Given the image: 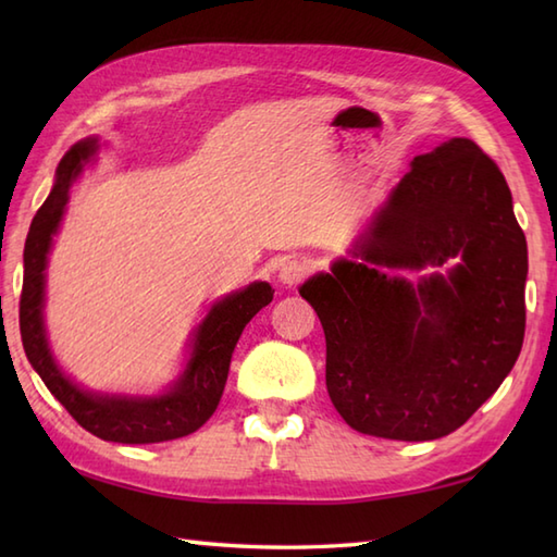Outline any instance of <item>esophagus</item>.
<instances>
[{
	"mask_svg": "<svg viewBox=\"0 0 557 557\" xmlns=\"http://www.w3.org/2000/svg\"><path fill=\"white\" fill-rule=\"evenodd\" d=\"M309 270H311V265L306 263V260H299V258H292V260H285V263L280 265V282L282 285H287V287H297L299 282L309 275Z\"/></svg>",
	"mask_w": 557,
	"mask_h": 557,
	"instance_id": "esophagus-1",
	"label": "esophagus"
}]
</instances>
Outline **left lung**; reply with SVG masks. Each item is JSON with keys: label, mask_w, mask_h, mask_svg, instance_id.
<instances>
[{"label": "left lung", "mask_w": 557, "mask_h": 557, "mask_svg": "<svg viewBox=\"0 0 557 557\" xmlns=\"http://www.w3.org/2000/svg\"><path fill=\"white\" fill-rule=\"evenodd\" d=\"M330 272L299 294L325 333V385L354 431L435 441L457 431L522 351L527 239L503 172L474 140L417 156ZM460 263L417 286L393 269Z\"/></svg>", "instance_id": "obj_1"}]
</instances>
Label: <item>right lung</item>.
I'll return each instance as SVG.
<instances>
[{
    "label": "right lung",
    "instance_id": "obj_1",
    "mask_svg": "<svg viewBox=\"0 0 557 557\" xmlns=\"http://www.w3.org/2000/svg\"><path fill=\"white\" fill-rule=\"evenodd\" d=\"M96 150V138L81 140L66 150L57 168L52 191L30 222L26 248H23V289L18 304L23 349L47 389L88 433L102 437V441L126 445L174 441V437L198 431L218 409L236 342H239L246 323L272 301L275 289L268 282H253L212 306L194 333L191 359L168 393L156 397H110L88 393L71 383L47 347L42 323L45 268L52 236L64 215L69 188Z\"/></svg>",
    "mask_w": 557,
    "mask_h": 557
}]
</instances>
